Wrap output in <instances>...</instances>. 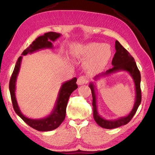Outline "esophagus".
I'll use <instances>...</instances> for the list:
<instances>
[{
  "label": "esophagus",
  "mask_w": 155,
  "mask_h": 155,
  "mask_svg": "<svg viewBox=\"0 0 155 155\" xmlns=\"http://www.w3.org/2000/svg\"><path fill=\"white\" fill-rule=\"evenodd\" d=\"M88 81V79L85 76H81L78 79V81H77V84L78 85H84V84L87 83Z\"/></svg>",
  "instance_id": "esophagus-1"
}]
</instances>
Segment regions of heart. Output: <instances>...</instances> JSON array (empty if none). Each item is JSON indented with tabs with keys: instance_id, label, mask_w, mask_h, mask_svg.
Segmentation results:
<instances>
[{
	"instance_id": "heart-1",
	"label": "heart",
	"mask_w": 155,
	"mask_h": 155,
	"mask_svg": "<svg viewBox=\"0 0 155 155\" xmlns=\"http://www.w3.org/2000/svg\"><path fill=\"white\" fill-rule=\"evenodd\" d=\"M73 54L79 58H88L85 62L87 69L92 72H99L109 63L112 50L108 44L93 42L79 46L74 50Z\"/></svg>"
}]
</instances>
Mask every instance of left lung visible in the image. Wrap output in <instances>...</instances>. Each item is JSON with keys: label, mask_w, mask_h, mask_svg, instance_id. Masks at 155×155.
<instances>
[{"label": "left lung", "mask_w": 155, "mask_h": 155, "mask_svg": "<svg viewBox=\"0 0 155 155\" xmlns=\"http://www.w3.org/2000/svg\"><path fill=\"white\" fill-rule=\"evenodd\" d=\"M116 53L112 61V65L113 66L112 68L107 70L105 72H103L94 78L95 81L99 79L100 78L105 77L108 75L115 73L119 71H125L128 72L132 77L135 86V101L132 110L130 113L124 117H121L116 120H106L101 116L97 112V97H96V87L94 83L91 82L89 84V87L92 91V106H93V116L94 119L96 122L100 127L105 129H112L119 127L128 124L133 118V117L137 112L139 105H140L142 100L141 89H140V81H141V76L137 65L134 61V59L131 55L129 51L123 47L118 41L115 42Z\"/></svg>", "instance_id": "1"}]
</instances>
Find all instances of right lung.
<instances>
[{"label":"right lung","mask_w":155,"mask_h":155,"mask_svg":"<svg viewBox=\"0 0 155 155\" xmlns=\"http://www.w3.org/2000/svg\"><path fill=\"white\" fill-rule=\"evenodd\" d=\"M61 35V34L59 33L53 31L46 33L43 35L38 37L34 41H33L32 44L23 51L22 55L32 54L43 49H52L53 45L51 41L54 42L60 37ZM22 59V56H21L17 60L10 79V85H9L14 110L25 123L33 129L39 131H50L54 130L61 124L65 118L66 109L69 97L72 92L78 88L76 84L77 78H74L62 84L59 89L55 105L52 112L48 116L41 119L29 118L22 113L20 108L18 105L15 96L16 81L18 74L19 73Z\"/></svg>","instance_id":"right-lung-1"}]
</instances>
